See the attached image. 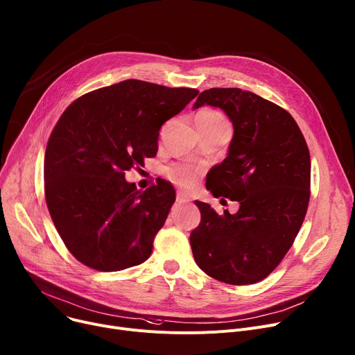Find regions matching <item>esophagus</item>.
<instances>
[{"label":"esophagus","instance_id":"esophagus-1","mask_svg":"<svg viewBox=\"0 0 355 355\" xmlns=\"http://www.w3.org/2000/svg\"><path fill=\"white\" fill-rule=\"evenodd\" d=\"M190 201H191L190 197H187L185 194H182V193H178V194H177V202L185 204V202H190Z\"/></svg>","mask_w":355,"mask_h":355}]
</instances>
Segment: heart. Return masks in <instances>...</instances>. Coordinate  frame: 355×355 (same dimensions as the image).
I'll use <instances>...</instances> for the list:
<instances>
[{"mask_svg":"<svg viewBox=\"0 0 355 355\" xmlns=\"http://www.w3.org/2000/svg\"><path fill=\"white\" fill-rule=\"evenodd\" d=\"M198 116L208 118V120H224L221 114L216 111H202L198 114ZM200 171L194 167H190V165H184V164H175L171 165V167L167 168V177L178 187L181 188H191L197 180H198Z\"/></svg>","mask_w":355,"mask_h":355,"instance_id":"heart-1","label":"heart"}]
</instances>
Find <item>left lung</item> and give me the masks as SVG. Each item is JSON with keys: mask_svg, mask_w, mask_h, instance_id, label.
I'll use <instances>...</instances> for the list:
<instances>
[{"mask_svg": "<svg viewBox=\"0 0 355 355\" xmlns=\"http://www.w3.org/2000/svg\"><path fill=\"white\" fill-rule=\"evenodd\" d=\"M221 108L234 135L227 158L207 175L216 198L239 201L224 214L196 201L201 223L190 243L197 266L231 286L268 277L291 248L310 201L311 159L305 138L288 111L240 88L202 91L194 110Z\"/></svg>", "mask_w": 355, "mask_h": 355, "instance_id": "1", "label": "left lung"}]
</instances>
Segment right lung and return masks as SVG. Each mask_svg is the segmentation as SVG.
I'll return each instance as SVG.
<instances>
[{
    "label": "right lung",
    "instance_id": "right-lung-1",
    "mask_svg": "<svg viewBox=\"0 0 355 355\" xmlns=\"http://www.w3.org/2000/svg\"><path fill=\"white\" fill-rule=\"evenodd\" d=\"M198 96L125 80L77 98L60 116L44 158V190L53 223L84 266L120 271L144 263L175 201L165 180L146 191L125 171L155 157L161 125Z\"/></svg>",
    "mask_w": 355,
    "mask_h": 355
}]
</instances>
